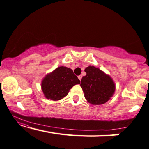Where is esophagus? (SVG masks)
I'll return each mask as SVG.
<instances>
[{"label":"esophagus","instance_id":"1","mask_svg":"<svg viewBox=\"0 0 149 149\" xmlns=\"http://www.w3.org/2000/svg\"><path fill=\"white\" fill-rule=\"evenodd\" d=\"M81 77H82V76H81V75H79V76H78V79H79V80H81Z\"/></svg>","mask_w":149,"mask_h":149}]
</instances>
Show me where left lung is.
<instances>
[{
	"instance_id": "1",
	"label": "left lung",
	"mask_w": 149,
	"mask_h": 149,
	"mask_svg": "<svg viewBox=\"0 0 149 149\" xmlns=\"http://www.w3.org/2000/svg\"><path fill=\"white\" fill-rule=\"evenodd\" d=\"M80 86L87 102L92 105L105 104L113 96L116 90L114 81L109 75L94 66L85 69Z\"/></svg>"
}]
</instances>
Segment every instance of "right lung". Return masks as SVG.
Instances as JSON below:
<instances>
[{
  "instance_id": "right-lung-1",
  "label": "right lung",
  "mask_w": 149,
  "mask_h": 149,
  "mask_svg": "<svg viewBox=\"0 0 149 149\" xmlns=\"http://www.w3.org/2000/svg\"><path fill=\"white\" fill-rule=\"evenodd\" d=\"M79 83L72 69L60 66L44 77L41 86L47 99L57 101L65 97L70 89Z\"/></svg>"
}]
</instances>
